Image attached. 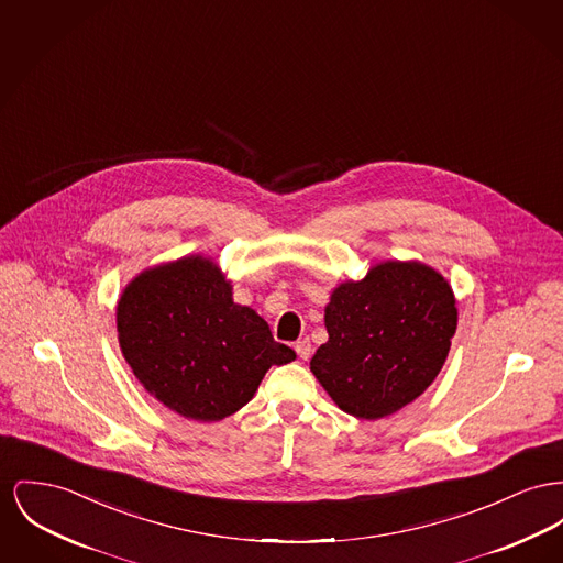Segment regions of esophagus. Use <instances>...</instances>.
Returning a JSON list of instances; mask_svg holds the SVG:
<instances>
[{
    "label": "esophagus",
    "mask_w": 563,
    "mask_h": 563,
    "mask_svg": "<svg viewBox=\"0 0 563 563\" xmlns=\"http://www.w3.org/2000/svg\"><path fill=\"white\" fill-rule=\"evenodd\" d=\"M296 353H298L299 360H303V362L310 357V353H312V346H310V342H308L306 338L296 342Z\"/></svg>",
    "instance_id": "esophagus-1"
}]
</instances>
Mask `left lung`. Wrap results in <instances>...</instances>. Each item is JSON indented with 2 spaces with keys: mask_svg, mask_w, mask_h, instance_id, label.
<instances>
[{
  "mask_svg": "<svg viewBox=\"0 0 563 563\" xmlns=\"http://www.w3.org/2000/svg\"><path fill=\"white\" fill-rule=\"evenodd\" d=\"M325 328L310 372L340 410L376 421L435 380L457 330V299L430 265L389 260L331 291Z\"/></svg>",
  "mask_w": 563,
  "mask_h": 563,
  "instance_id": "obj_1",
  "label": "left lung"
}]
</instances>
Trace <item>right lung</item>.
<instances>
[{"label":"right lung","mask_w":563,"mask_h":563,"mask_svg":"<svg viewBox=\"0 0 563 563\" xmlns=\"http://www.w3.org/2000/svg\"><path fill=\"white\" fill-rule=\"evenodd\" d=\"M117 331L140 385L199 423L238 412L272 365L296 360L253 308L233 301L232 280L203 255L142 269L119 298Z\"/></svg>","instance_id":"add662e5"}]
</instances>
